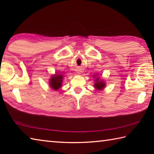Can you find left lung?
<instances>
[{"label":"left lung","mask_w":154,"mask_h":154,"mask_svg":"<svg viewBox=\"0 0 154 154\" xmlns=\"http://www.w3.org/2000/svg\"><path fill=\"white\" fill-rule=\"evenodd\" d=\"M94 81H95V83H94V87H95V89H97L98 90H102L103 89H104V87L106 86V85H105V83H104V81L103 80H100L99 79V77H97Z\"/></svg>","instance_id":"1"}]
</instances>
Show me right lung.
<instances>
[{"label":"right lung","instance_id":"1","mask_svg":"<svg viewBox=\"0 0 154 154\" xmlns=\"http://www.w3.org/2000/svg\"><path fill=\"white\" fill-rule=\"evenodd\" d=\"M62 81H63V75L60 74H55L52 75L49 83H50L51 89L56 91L61 88Z\"/></svg>","mask_w":154,"mask_h":154}]
</instances>
